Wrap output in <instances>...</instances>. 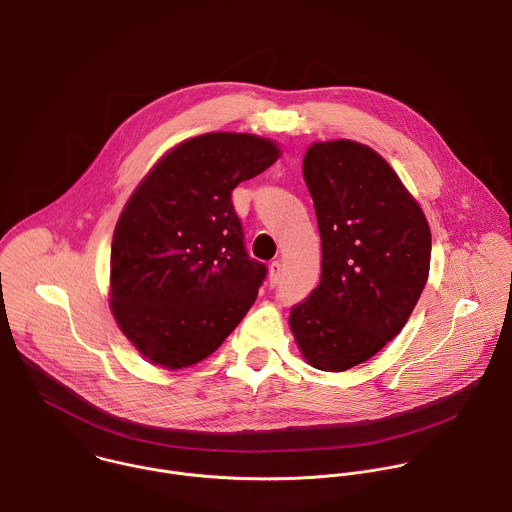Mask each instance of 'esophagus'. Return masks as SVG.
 <instances>
[{
	"mask_svg": "<svg viewBox=\"0 0 512 512\" xmlns=\"http://www.w3.org/2000/svg\"><path fill=\"white\" fill-rule=\"evenodd\" d=\"M281 275H283V265H281V261H273V263L269 265V281H271V285H277V283L281 281Z\"/></svg>",
	"mask_w": 512,
	"mask_h": 512,
	"instance_id": "esophagus-1",
	"label": "esophagus"
}]
</instances>
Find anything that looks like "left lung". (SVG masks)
<instances>
[{
    "label": "left lung",
    "instance_id": "8db88e82",
    "mask_svg": "<svg viewBox=\"0 0 512 512\" xmlns=\"http://www.w3.org/2000/svg\"><path fill=\"white\" fill-rule=\"evenodd\" d=\"M303 177L321 235V281L291 309L305 359L331 373L395 339L429 277L431 229L391 165L371 147L313 143Z\"/></svg>",
    "mask_w": 512,
    "mask_h": 512
}]
</instances>
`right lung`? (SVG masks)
Segmentation results:
<instances>
[{
	"label": "right lung",
	"mask_w": 512,
	"mask_h": 512,
	"mask_svg": "<svg viewBox=\"0 0 512 512\" xmlns=\"http://www.w3.org/2000/svg\"><path fill=\"white\" fill-rule=\"evenodd\" d=\"M273 141L205 133L171 149L127 201L111 243V307L149 361L183 369L215 353L267 277L231 191L271 167Z\"/></svg>",
	"instance_id": "right-lung-1"
}]
</instances>
